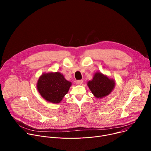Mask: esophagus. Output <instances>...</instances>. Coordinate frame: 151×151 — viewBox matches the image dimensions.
Here are the masks:
<instances>
[{"instance_id":"1","label":"esophagus","mask_w":151,"mask_h":151,"mask_svg":"<svg viewBox=\"0 0 151 151\" xmlns=\"http://www.w3.org/2000/svg\"><path fill=\"white\" fill-rule=\"evenodd\" d=\"M76 82L77 85H81L83 82V80H78V81H76Z\"/></svg>"}]
</instances>
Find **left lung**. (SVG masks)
<instances>
[{
    "mask_svg": "<svg viewBox=\"0 0 151 151\" xmlns=\"http://www.w3.org/2000/svg\"><path fill=\"white\" fill-rule=\"evenodd\" d=\"M115 81L102 73H96L93 79L88 82V86L94 96L102 98L109 95L115 87Z\"/></svg>",
    "mask_w": 151,
    "mask_h": 151,
    "instance_id": "obj_1",
    "label": "left lung"
}]
</instances>
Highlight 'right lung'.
<instances>
[{"label":"right lung","mask_w":151,"mask_h":151,"mask_svg":"<svg viewBox=\"0 0 151 151\" xmlns=\"http://www.w3.org/2000/svg\"><path fill=\"white\" fill-rule=\"evenodd\" d=\"M72 83L59 72L43 74L37 83V90L47 101L60 103L70 87Z\"/></svg>","instance_id":"1"}]
</instances>
